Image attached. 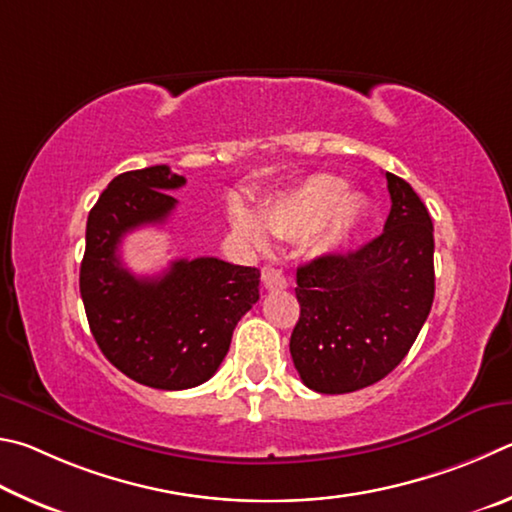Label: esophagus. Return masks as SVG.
Wrapping results in <instances>:
<instances>
[{
  "label": "esophagus",
  "mask_w": 512,
  "mask_h": 512,
  "mask_svg": "<svg viewBox=\"0 0 512 512\" xmlns=\"http://www.w3.org/2000/svg\"><path fill=\"white\" fill-rule=\"evenodd\" d=\"M263 283L267 290H285L288 288V276L283 274V270H276V267H267L263 272Z\"/></svg>",
  "instance_id": "obj_1"
}]
</instances>
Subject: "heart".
Returning a JSON list of instances; mask_svg holds the SVG:
<instances>
[{"label":"heart","instance_id":"heart-1","mask_svg":"<svg viewBox=\"0 0 512 512\" xmlns=\"http://www.w3.org/2000/svg\"><path fill=\"white\" fill-rule=\"evenodd\" d=\"M364 213L366 202L362 193L344 188L342 179L335 175L317 173L274 195L261 206L258 218L274 236L297 238L308 233L310 249L328 256L342 251L351 242ZM231 224L249 245L265 247V231L249 211L236 206L231 211Z\"/></svg>","mask_w":512,"mask_h":512}]
</instances>
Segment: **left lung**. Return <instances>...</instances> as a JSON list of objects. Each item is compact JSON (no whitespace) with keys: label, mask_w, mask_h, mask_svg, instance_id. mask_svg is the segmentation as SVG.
<instances>
[{"label":"left lung","mask_w":512,"mask_h":512,"mask_svg":"<svg viewBox=\"0 0 512 512\" xmlns=\"http://www.w3.org/2000/svg\"><path fill=\"white\" fill-rule=\"evenodd\" d=\"M384 231L346 254L297 270L301 315L292 362L317 393L371 387L405 360L434 303V224L405 179L387 173Z\"/></svg>","instance_id":"8db88e82"}]
</instances>
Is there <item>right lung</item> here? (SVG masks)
<instances>
[{"label":"right lung","instance_id":"add662e5","mask_svg":"<svg viewBox=\"0 0 512 512\" xmlns=\"http://www.w3.org/2000/svg\"><path fill=\"white\" fill-rule=\"evenodd\" d=\"M168 166L116 175L89 211L80 297L98 348L130 380L179 391L211 378L233 328L258 301L256 267L220 258H179L159 276H134L119 245L143 224H161L184 186Z\"/></svg>","mask_w":512,"mask_h":512}]
</instances>
